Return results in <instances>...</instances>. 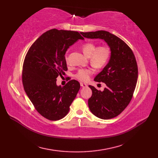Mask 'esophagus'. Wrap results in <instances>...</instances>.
<instances>
[{"mask_svg":"<svg viewBox=\"0 0 158 158\" xmlns=\"http://www.w3.org/2000/svg\"><path fill=\"white\" fill-rule=\"evenodd\" d=\"M80 85H81V87H82V88L87 87V84L85 83H80Z\"/></svg>","mask_w":158,"mask_h":158,"instance_id":"34e87169","label":"esophagus"}]
</instances>
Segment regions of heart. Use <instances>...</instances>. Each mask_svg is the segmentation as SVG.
I'll return each instance as SVG.
<instances>
[{"mask_svg": "<svg viewBox=\"0 0 158 158\" xmlns=\"http://www.w3.org/2000/svg\"><path fill=\"white\" fill-rule=\"evenodd\" d=\"M82 50L85 55L89 56V60L92 64L97 69H102L106 66L111 56V50L107 46L98 47L96 44L92 42L84 44L82 47ZM68 61V59H66ZM94 73L92 69H85L80 70L76 77L79 80L85 82L89 80L90 76Z\"/></svg>", "mask_w": 158, "mask_h": 158, "instance_id": "1", "label": "heart"}]
</instances>
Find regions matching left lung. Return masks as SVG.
I'll return each instance as SVG.
<instances>
[{"label":"left lung","instance_id":"8db88e82","mask_svg":"<svg viewBox=\"0 0 158 158\" xmlns=\"http://www.w3.org/2000/svg\"><path fill=\"white\" fill-rule=\"evenodd\" d=\"M89 39H102L111 49V57L103 70L95 76V82H103V92L92 85L88 106L95 116L110 119L121 114L131 101L137 83L138 66L132 49L120 38L106 31L80 32Z\"/></svg>","mask_w":158,"mask_h":158}]
</instances>
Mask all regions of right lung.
Returning <instances> with one entry per match:
<instances>
[{
    "label": "right lung",
    "instance_id": "1",
    "mask_svg": "<svg viewBox=\"0 0 158 158\" xmlns=\"http://www.w3.org/2000/svg\"><path fill=\"white\" fill-rule=\"evenodd\" d=\"M84 37L78 31L52 29L45 32L28 50L23 64L22 83L37 111L50 121L68 114L80 88L71 80L64 86L56 85V78L68 70L64 55L69 47Z\"/></svg>",
    "mask_w": 158,
    "mask_h": 158
}]
</instances>
